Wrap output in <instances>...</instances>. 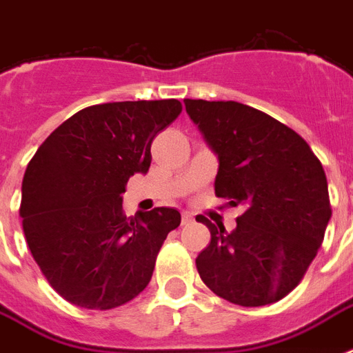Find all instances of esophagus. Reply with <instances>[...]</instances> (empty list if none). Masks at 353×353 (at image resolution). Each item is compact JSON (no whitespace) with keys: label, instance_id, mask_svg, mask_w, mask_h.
<instances>
[{"label":"esophagus","instance_id":"1","mask_svg":"<svg viewBox=\"0 0 353 353\" xmlns=\"http://www.w3.org/2000/svg\"><path fill=\"white\" fill-rule=\"evenodd\" d=\"M181 218H183V223L187 225V223H190V221L194 220V214L192 212H187V210H185V212L181 214Z\"/></svg>","mask_w":353,"mask_h":353}]
</instances>
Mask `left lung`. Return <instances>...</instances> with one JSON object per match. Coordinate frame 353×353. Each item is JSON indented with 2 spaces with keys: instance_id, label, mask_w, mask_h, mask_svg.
Segmentation results:
<instances>
[{
  "instance_id": "left-lung-1",
  "label": "left lung",
  "mask_w": 353,
  "mask_h": 353,
  "mask_svg": "<svg viewBox=\"0 0 353 353\" xmlns=\"http://www.w3.org/2000/svg\"><path fill=\"white\" fill-rule=\"evenodd\" d=\"M220 161L214 192L243 207L236 229L205 216L210 243L196 258L207 288L238 306L284 299L317 256L332 218L326 174L310 144L268 113L234 101L185 99Z\"/></svg>"
}]
</instances>
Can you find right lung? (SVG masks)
I'll list each match as a JSON object with an SVG mask.
<instances>
[{"mask_svg":"<svg viewBox=\"0 0 353 353\" xmlns=\"http://www.w3.org/2000/svg\"><path fill=\"white\" fill-rule=\"evenodd\" d=\"M181 102H108L80 110L36 150L21 183L25 240L58 295L74 306L112 310L148 285L176 209L126 218L122 192L146 174L155 135Z\"/></svg>","mask_w":353,"mask_h":353,"instance_id":"1","label":"right lung"}]
</instances>
